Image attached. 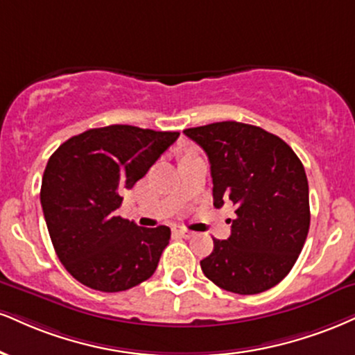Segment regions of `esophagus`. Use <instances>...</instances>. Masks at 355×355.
<instances>
[{
	"instance_id": "esophagus-1",
	"label": "esophagus",
	"mask_w": 355,
	"mask_h": 355,
	"mask_svg": "<svg viewBox=\"0 0 355 355\" xmlns=\"http://www.w3.org/2000/svg\"><path fill=\"white\" fill-rule=\"evenodd\" d=\"M175 233L180 234L182 238H191L195 234L193 232H190V230H185V228H177V230H175Z\"/></svg>"
}]
</instances>
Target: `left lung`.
Wrapping results in <instances>:
<instances>
[{"instance_id": "obj_1", "label": "left lung", "mask_w": 355, "mask_h": 355, "mask_svg": "<svg viewBox=\"0 0 355 355\" xmlns=\"http://www.w3.org/2000/svg\"><path fill=\"white\" fill-rule=\"evenodd\" d=\"M210 160L213 205L236 207L228 240L213 238L200 261L218 288L258 294L284 279L311 223L309 187L301 160L283 139L234 121L183 130Z\"/></svg>"}]
</instances>
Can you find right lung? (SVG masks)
<instances>
[{
	"instance_id": "right-lung-1",
	"label": "right lung",
	"mask_w": 355,
	"mask_h": 355,
	"mask_svg": "<svg viewBox=\"0 0 355 355\" xmlns=\"http://www.w3.org/2000/svg\"><path fill=\"white\" fill-rule=\"evenodd\" d=\"M178 135L109 125L71 137L51 155L42 175V213L59 261L79 283L119 293L155 272L170 228H142L115 210L123 191L145 177Z\"/></svg>"
}]
</instances>
